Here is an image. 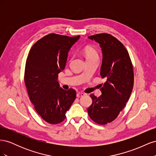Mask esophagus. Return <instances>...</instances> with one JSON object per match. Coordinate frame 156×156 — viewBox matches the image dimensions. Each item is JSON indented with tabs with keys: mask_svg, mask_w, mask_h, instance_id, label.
<instances>
[{
	"mask_svg": "<svg viewBox=\"0 0 156 156\" xmlns=\"http://www.w3.org/2000/svg\"><path fill=\"white\" fill-rule=\"evenodd\" d=\"M84 95H85V94H84V93H81V92H78V93L77 94V98L83 97V96H84Z\"/></svg>",
	"mask_w": 156,
	"mask_h": 156,
	"instance_id": "esophagus-1",
	"label": "esophagus"
}]
</instances>
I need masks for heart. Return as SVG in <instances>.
<instances>
[{"label":"heart","instance_id":"obj_1","mask_svg":"<svg viewBox=\"0 0 156 156\" xmlns=\"http://www.w3.org/2000/svg\"><path fill=\"white\" fill-rule=\"evenodd\" d=\"M84 55L86 56V58H98V53L95 49H94L92 47H86L84 49Z\"/></svg>","mask_w":156,"mask_h":156}]
</instances>
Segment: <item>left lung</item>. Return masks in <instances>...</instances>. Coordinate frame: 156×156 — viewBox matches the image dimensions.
I'll use <instances>...</instances> for the list:
<instances>
[{
  "label": "left lung",
  "mask_w": 156,
  "mask_h": 156,
  "mask_svg": "<svg viewBox=\"0 0 156 156\" xmlns=\"http://www.w3.org/2000/svg\"><path fill=\"white\" fill-rule=\"evenodd\" d=\"M88 38L101 47L100 75L107 81L100 88L102 94L100 97L90 94L92 103L87 111L94 122L105 125L116 119L129 100L134 82L133 65L124 45L115 37L102 33Z\"/></svg>",
  "instance_id": "obj_1"
}]
</instances>
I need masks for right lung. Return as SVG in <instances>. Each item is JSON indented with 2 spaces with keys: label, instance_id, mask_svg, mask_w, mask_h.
<instances>
[{
  "label": "right lung",
  "instance_id": "add662e5",
  "mask_svg": "<svg viewBox=\"0 0 156 156\" xmlns=\"http://www.w3.org/2000/svg\"><path fill=\"white\" fill-rule=\"evenodd\" d=\"M79 37L49 34L36 41L28 55L24 77L27 92L36 111L49 124L62 122L76 98L75 90L60 87L58 74Z\"/></svg>",
  "mask_w": 156,
  "mask_h": 156
}]
</instances>
